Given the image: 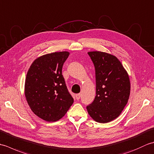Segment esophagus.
<instances>
[{
  "mask_svg": "<svg viewBox=\"0 0 154 154\" xmlns=\"http://www.w3.org/2000/svg\"><path fill=\"white\" fill-rule=\"evenodd\" d=\"M75 97H76V99L77 100H79L80 98H81V94L80 93L77 94L76 95H75Z\"/></svg>",
  "mask_w": 154,
  "mask_h": 154,
  "instance_id": "esophagus-1",
  "label": "esophagus"
}]
</instances>
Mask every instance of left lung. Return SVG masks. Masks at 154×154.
I'll list each match as a JSON object with an SVG mask.
<instances>
[{
    "mask_svg": "<svg viewBox=\"0 0 154 154\" xmlns=\"http://www.w3.org/2000/svg\"><path fill=\"white\" fill-rule=\"evenodd\" d=\"M88 54L94 64L96 78V96L87 106L88 113L96 122H109L120 115L128 100V75L114 55L102 51Z\"/></svg>",
    "mask_w": 154,
    "mask_h": 154,
    "instance_id": "8db88e82",
    "label": "left lung"
}]
</instances>
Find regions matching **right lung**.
Instances as JSON below:
<instances>
[{
  "label": "right lung",
  "instance_id": "right-lung-1",
  "mask_svg": "<svg viewBox=\"0 0 154 154\" xmlns=\"http://www.w3.org/2000/svg\"><path fill=\"white\" fill-rule=\"evenodd\" d=\"M67 51L54 52L36 59L25 81V96L31 110L38 117L55 122L63 117L73 103L62 75Z\"/></svg>",
  "mask_w": 154,
  "mask_h": 154
}]
</instances>
